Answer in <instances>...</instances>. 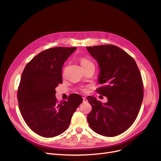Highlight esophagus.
Returning <instances> with one entry per match:
<instances>
[{
    "label": "esophagus",
    "mask_w": 161,
    "mask_h": 161,
    "mask_svg": "<svg viewBox=\"0 0 161 161\" xmlns=\"http://www.w3.org/2000/svg\"><path fill=\"white\" fill-rule=\"evenodd\" d=\"M87 98H85V97H83V103H86V102H87Z\"/></svg>",
    "instance_id": "obj_1"
}]
</instances>
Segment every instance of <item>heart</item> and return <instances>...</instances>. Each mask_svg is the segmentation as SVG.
<instances>
[{"label":"heart","mask_w":161,"mask_h":161,"mask_svg":"<svg viewBox=\"0 0 161 161\" xmlns=\"http://www.w3.org/2000/svg\"><path fill=\"white\" fill-rule=\"evenodd\" d=\"M89 63H91L89 61L87 60V59H86V58H83V59H81V65H82V64H89Z\"/></svg>","instance_id":"obj_1"}]
</instances>
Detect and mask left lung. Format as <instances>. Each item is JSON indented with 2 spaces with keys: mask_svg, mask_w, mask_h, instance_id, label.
<instances>
[{
  "mask_svg": "<svg viewBox=\"0 0 161 161\" xmlns=\"http://www.w3.org/2000/svg\"><path fill=\"white\" fill-rule=\"evenodd\" d=\"M86 48L100 69L98 81L102 86L97 91L108 98L103 104L96 97H87L92 106L87 121L96 133L114 137L127 130L138 116L143 97L140 72L134 59L119 47Z\"/></svg>",
  "mask_w": 161,
  "mask_h": 161,
  "instance_id": "1",
  "label": "left lung"
}]
</instances>
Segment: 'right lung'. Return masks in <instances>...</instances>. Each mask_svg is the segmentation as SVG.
<instances>
[{"label": "right lung", "mask_w": 161, "mask_h": 161, "mask_svg": "<svg viewBox=\"0 0 161 161\" xmlns=\"http://www.w3.org/2000/svg\"><path fill=\"white\" fill-rule=\"evenodd\" d=\"M77 49L55 47L38 53L25 67L18 92L21 114L29 127L45 138L64 132L82 103L78 94L57 103L55 88L63 83L64 63Z\"/></svg>", "instance_id": "1"}]
</instances>
